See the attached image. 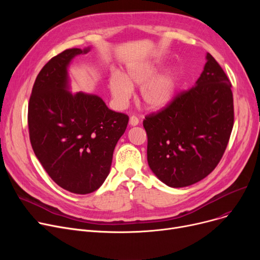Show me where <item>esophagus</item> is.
I'll return each mask as SVG.
<instances>
[{"label": "esophagus", "instance_id": "34e87169", "mask_svg": "<svg viewBox=\"0 0 260 260\" xmlns=\"http://www.w3.org/2000/svg\"><path fill=\"white\" fill-rule=\"evenodd\" d=\"M138 124H139V119L136 117V116H132L129 118V125L131 126H136V125H138Z\"/></svg>", "mask_w": 260, "mask_h": 260}]
</instances>
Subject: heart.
<instances>
[{"instance_id": "b5f03b06", "label": "heart", "mask_w": 260, "mask_h": 260, "mask_svg": "<svg viewBox=\"0 0 260 260\" xmlns=\"http://www.w3.org/2000/svg\"><path fill=\"white\" fill-rule=\"evenodd\" d=\"M159 62L136 63L127 66L124 75L114 73L108 80V88L118 107L124 106L132 95L133 88L140 86V102L149 111H159L168 106L178 87L179 73L176 68H168L157 75Z\"/></svg>"}]
</instances>
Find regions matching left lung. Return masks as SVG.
<instances>
[{
  "label": "left lung",
  "instance_id": "1",
  "mask_svg": "<svg viewBox=\"0 0 260 260\" xmlns=\"http://www.w3.org/2000/svg\"><path fill=\"white\" fill-rule=\"evenodd\" d=\"M195 85L162 112L145 117L147 162L171 187L194 184L219 163L234 124L231 83L208 52Z\"/></svg>",
  "mask_w": 260,
  "mask_h": 260
}]
</instances>
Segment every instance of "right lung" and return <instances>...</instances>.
Listing matches in <instances>:
<instances>
[{
  "instance_id": "right-lung-1",
  "label": "right lung",
  "mask_w": 260,
  "mask_h": 260,
  "mask_svg": "<svg viewBox=\"0 0 260 260\" xmlns=\"http://www.w3.org/2000/svg\"><path fill=\"white\" fill-rule=\"evenodd\" d=\"M91 47L66 49L39 73L28 104L34 152L62 188L85 195L98 189L111 171L115 146L128 117L109 109L97 94L71 91L68 68Z\"/></svg>"
}]
</instances>
